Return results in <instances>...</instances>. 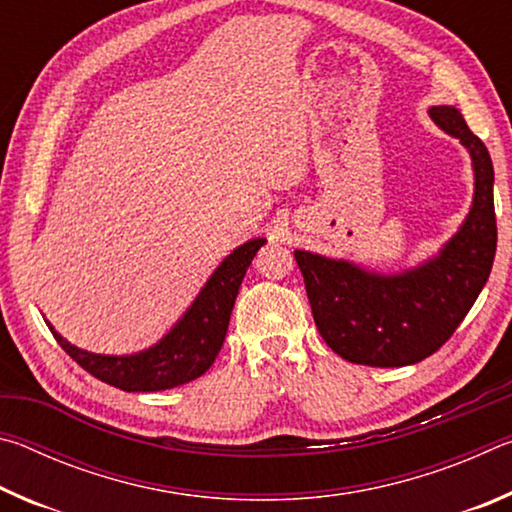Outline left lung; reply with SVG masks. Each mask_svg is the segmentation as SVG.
I'll list each match as a JSON object with an SVG mask.
<instances>
[{
  "label": "left lung",
  "mask_w": 512,
  "mask_h": 512,
  "mask_svg": "<svg viewBox=\"0 0 512 512\" xmlns=\"http://www.w3.org/2000/svg\"><path fill=\"white\" fill-rule=\"evenodd\" d=\"M431 119L472 155L474 201L461 230L411 271L381 275L296 250L316 327L339 357L375 368L411 366L443 348L488 282L497 250L490 153L452 106Z\"/></svg>",
  "instance_id": "obj_1"
}]
</instances>
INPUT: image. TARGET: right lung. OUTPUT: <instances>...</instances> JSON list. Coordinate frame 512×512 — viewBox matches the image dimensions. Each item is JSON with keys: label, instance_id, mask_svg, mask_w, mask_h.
Returning <instances> with one entry per match:
<instances>
[{"label": "right lung", "instance_id": "obj_1", "mask_svg": "<svg viewBox=\"0 0 512 512\" xmlns=\"http://www.w3.org/2000/svg\"><path fill=\"white\" fill-rule=\"evenodd\" d=\"M262 246L264 239H253L232 250L207 280L185 316L171 327V332L160 343L144 352L126 354V357L85 352L67 343L54 327L47 325L60 348L83 370L121 391L153 393L189 384L205 375L216 354L221 352L241 280Z\"/></svg>", "mask_w": 512, "mask_h": 512}]
</instances>
